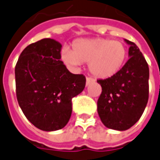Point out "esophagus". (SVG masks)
Segmentation results:
<instances>
[{
	"instance_id": "obj_1",
	"label": "esophagus",
	"mask_w": 160,
	"mask_h": 160,
	"mask_svg": "<svg viewBox=\"0 0 160 160\" xmlns=\"http://www.w3.org/2000/svg\"><path fill=\"white\" fill-rule=\"evenodd\" d=\"M95 82V80L92 78H86V86H88L89 84H91V83H92V82Z\"/></svg>"
}]
</instances>
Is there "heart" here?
Here are the masks:
<instances>
[{
	"instance_id": "1",
	"label": "heart",
	"mask_w": 160,
	"mask_h": 160,
	"mask_svg": "<svg viewBox=\"0 0 160 160\" xmlns=\"http://www.w3.org/2000/svg\"><path fill=\"white\" fill-rule=\"evenodd\" d=\"M127 57V47L122 42L108 38H81L73 43L72 50L63 48L62 51L64 62L72 67L89 63L90 72L101 79L120 72Z\"/></svg>"
}]
</instances>
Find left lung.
Masks as SVG:
<instances>
[{
    "label": "left lung",
    "instance_id": "8db88e82",
    "mask_svg": "<svg viewBox=\"0 0 160 160\" xmlns=\"http://www.w3.org/2000/svg\"><path fill=\"white\" fill-rule=\"evenodd\" d=\"M129 46V59L115 76L98 80L102 92L98 100V113L108 128L127 130L138 122L149 98V67L135 43Z\"/></svg>",
    "mask_w": 160,
    "mask_h": 160
}]
</instances>
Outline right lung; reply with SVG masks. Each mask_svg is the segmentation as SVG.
I'll return each instance as SVG.
<instances>
[{
	"instance_id": "right-lung-1",
	"label": "right lung",
	"mask_w": 160,
	"mask_h": 160,
	"mask_svg": "<svg viewBox=\"0 0 160 160\" xmlns=\"http://www.w3.org/2000/svg\"><path fill=\"white\" fill-rule=\"evenodd\" d=\"M61 49L60 42L43 38L24 48L15 68L18 104L25 117L44 131L67 125L71 100L85 87V77L70 73L61 61Z\"/></svg>"
}]
</instances>
